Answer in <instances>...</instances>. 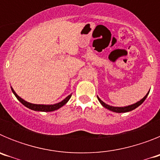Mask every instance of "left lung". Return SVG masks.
<instances>
[{"label": "left lung", "instance_id": "left-lung-1", "mask_svg": "<svg viewBox=\"0 0 160 160\" xmlns=\"http://www.w3.org/2000/svg\"><path fill=\"white\" fill-rule=\"evenodd\" d=\"M149 92H150V90L148 92V94L144 96V97L142 98L140 101L134 103V104H131V105L126 106V107H113V106H110V105H108V104H107V103L104 102L103 101H102V100L100 99L98 95H97V97H98V101H99V102L101 103V105L103 107L107 108V110H109V111H113V112H116V113H126V112H129V111H133V110H135V109L137 108L138 107H139V106H140L141 104H142V103L145 101V99H146L147 97H148Z\"/></svg>", "mask_w": 160, "mask_h": 160}]
</instances>
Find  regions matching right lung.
<instances>
[{
    "mask_svg": "<svg viewBox=\"0 0 160 160\" xmlns=\"http://www.w3.org/2000/svg\"><path fill=\"white\" fill-rule=\"evenodd\" d=\"M11 90H12L14 95L16 96L17 98H18L25 107H26L29 109H31L32 111H44V112H49V111H56V110H58L59 108H61L62 107L66 105V103H67V102L70 100V98H71L72 95V94H70V95H68L66 98H64L62 101H61L60 102L55 103V104H34V103H30L29 102L25 101V100L22 98L20 96H18V94L14 91V90L12 89V87H11Z\"/></svg>",
    "mask_w": 160,
    "mask_h": 160,
    "instance_id": "right-lung-1",
    "label": "right lung"
}]
</instances>
